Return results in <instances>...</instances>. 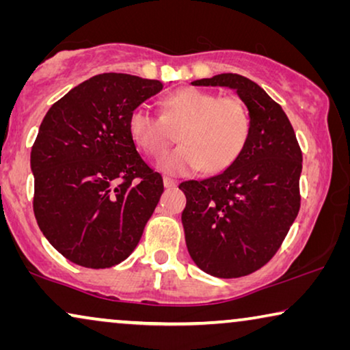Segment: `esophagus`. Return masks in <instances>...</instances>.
Here are the masks:
<instances>
[{
	"mask_svg": "<svg viewBox=\"0 0 350 350\" xmlns=\"http://www.w3.org/2000/svg\"><path fill=\"white\" fill-rule=\"evenodd\" d=\"M176 185H178V183H176L175 180L169 178V176H165V178H164V186L167 189H174V188H176Z\"/></svg>",
	"mask_w": 350,
	"mask_h": 350,
	"instance_id": "34e87169",
	"label": "esophagus"
}]
</instances>
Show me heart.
<instances>
[{
    "label": "heart",
    "mask_w": 350,
    "mask_h": 350,
    "mask_svg": "<svg viewBox=\"0 0 350 350\" xmlns=\"http://www.w3.org/2000/svg\"><path fill=\"white\" fill-rule=\"evenodd\" d=\"M250 114L239 98L194 88L178 89L162 98V116L145 107L129 114L133 143L150 156H161L175 140L183 143L162 157L167 174L185 175L204 167L208 174L226 170L242 154L250 137Z\"/></svg>",
    "instance_id": "1"
}]
</instances>
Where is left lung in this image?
<instances>
[{
    "label": "left lung",
    "instance_id": "1",
    "mask_svg": "<svg viewBox=\"0 0 350 350\" xmlns=\"http://www.w3.org/2000/svg\"><path fill=\"white\" fill-rule=\"evenodd\" d=\"M193 85L234 89L250 114V137L239 159L219 175L180 185L193 261L219 279L243 277L275 255L299 212L303 154L285 111L256 83L223 73Z\"/></svg>",
    "mask_w": 350,
    "mask_h": 350
}]
</instances>
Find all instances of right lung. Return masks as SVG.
I'll return each mask as SVG.
<instances>
[{
	"label": "right lung",
	"mask_w": 350,
	"mask_h": 350,
	"mask_svg": "<svg viewBox=\"0 0 350 350\" xmlns=\"http://www.w3.org/2000/svg\"><path fill=\"white\" fill-rule=\"evenodd\" d=\"M162 88L156 79L97 75L42 119L30 157L33 210L51 245L75 265L116 266L140 242L164 183L138 154L129 114Z\"/></svg>",
	"instance_id": "obj_1"
}]
</instances>
